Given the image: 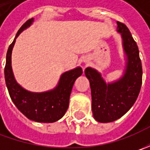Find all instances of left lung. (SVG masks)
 Segmentation results:
<instances>
[{"label": "left lung", "mask_w": 150, "mask_h": 150, "mask_svg": "<svg viewBox=\"0 0 150 150\" xmlns=\"http://www.w3.org/2000/svg\"><path fill=\"white\" fill-rule=\"evenodd\" d=\"M117 24L128 56L124 78L114 83L106 84L96 70L91 67L85 69L91 88L93 114L101 123L115 121L128 112L135 103L142 85L143 70L139 47L127 26L120 21Z\"/></svg>", "instance_id": "8db88e82"}]
</instances>
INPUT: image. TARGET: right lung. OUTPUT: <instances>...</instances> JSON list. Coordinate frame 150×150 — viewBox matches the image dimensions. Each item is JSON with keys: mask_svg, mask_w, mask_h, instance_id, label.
<instances>
[{"mask_svg": "<svg viewBox=\"0 0 150 150\" xmlns=\"http://www.w3.org/2000/svg\"><path fill=\"white\" fill-rule=\"evenodd\" d=\"M32 21V18L26 21L17 32L12 43L9 46L5 66V80L11 100L26 118L36 122L53 123L59 120L67 112L74 82L82 75L83 70L81 67H77L63 73L58 86L50 92L34 93L18 85L11 70V50L16 37L30 26Z\"/></svg>", "mask_w": 150, "mask_h": 150, "instance_id": "right-lung-1", "label": "right lung"}]
</instances>
